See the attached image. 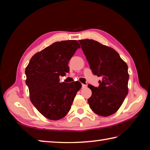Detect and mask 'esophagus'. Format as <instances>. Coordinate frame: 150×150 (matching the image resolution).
<instances>
[{
	"mask_svg": "<svg viewBox=\"0 0 150 150\" xmlns=\"http://www.w3.org/2000/svg\"><path fill=\"white\" fill-rule=\"evenodd\" d=\"M85 87H87V85L85 84H82V88H85Z\"/></svg>",
	"mask_w": 150,
	"mask_h": 150,
	"instance_id": "1",
	"label": "esophagus"
}]
</instances>
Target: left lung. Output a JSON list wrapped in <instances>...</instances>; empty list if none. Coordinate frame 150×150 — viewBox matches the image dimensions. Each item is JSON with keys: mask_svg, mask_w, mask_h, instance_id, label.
Instances as JSON below:
<instances>
[{"mask_svg": "<svg viewBox=\"0 0 150 150\" xmlns=\"http://www.w3.org/2000/svg\"><path fill=\"white\" fill-rule=\"evenodd\" d=\"M79 42L93 74L103 77L98 87L88 85L92 91L88 105L96 115H113L120 108L128 93V65L113 48L93 40Z\"/></svg>", "mask_w": 150, "mask_h": 150, "instance_id": "left-lung-1", "label": "left lung"}]
</instances>
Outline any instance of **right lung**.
<instances>
[{
  "label": "right lung",
  "mask_w": 150,
  "mask_h": 150,
  "mask_svg": "<svg viewBox=\"0 0 150 150\" xmlns=\"http://www.w3.org/2000/svg\"><path fill=\"white\" fill-rule=\"evenodd\" d=\"M79 47L76 40L55 42L33 55L26 67L30 99L47 119L58 120L67 115L81 88L79 81L59 82V76L69 72L68 63Z\"/></svg>",
  "instance_id": "right-lung-1"
}]
</instances>
